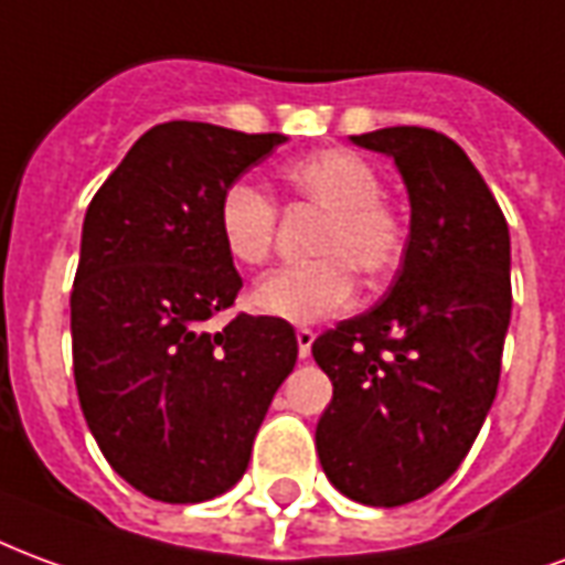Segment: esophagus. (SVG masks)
<instances>
[{
  "label": "esophagus",
  "mask_w": 565,
  "mask_h": 565,
  "mask_svg": "<svg viewBox=\"0 0 565 565\" xmlns=\"http://www.w3.org/2000/svg\"><path fill=\"white\" fill-rule=\"evenodd\" d=\"M295 337H298V355L310 358L312 343H316V333H312L310 328H298V333H295Z\"/></svg>",
  "instance_id": "esophagus-1"
}]
</instances>
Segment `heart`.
Listing matches in <instances>:
<instances>
[{
  "label": "heart",
  "mask_w": 565,
  "mask_h": 565,
  "mask_svg": "<svg viewBox=\"0 0 565 565\" xmlns=\"http://www.w3.org/2000/svg\"><path fill=\"white\" fill-rule=\"evenodd\" d=\"M286 186L328 210L316 241L319 262L279 267L255 282L253 310L288 324H312L343 312L355 300V274L379 282L401 265L406 228L397 210L382 201L385 183L373 164L349 150H312L282 168ZM225 253L237 265H265L277 234V207L249 180L225 189L216 210Z\"/></svg>",
  "instance_id": "b5f03b06"
}]
</instances>
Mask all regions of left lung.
Returning a JSON list of instances; mask_svg holds the SVG:
<instances>
[{
	"instance_id": "1",
	"label": "left lung",
	"mask_w": 565,
	"mask_h": 565,
	"mask_svg": "<svg viewBox=\"0 0 565 565\" xmlns=\"http://www.w3.org/2000/svg\"><path fill=\"white\" fill-rule=\"evenodd\" d=\"M349 141L394 159L409 237L376 307L312 343L333 382L316 451L343 497L394 509L451 479L491 413L512 319V243L497 198L451 138L391 126Z\"/></svg>"
}]
</instances>
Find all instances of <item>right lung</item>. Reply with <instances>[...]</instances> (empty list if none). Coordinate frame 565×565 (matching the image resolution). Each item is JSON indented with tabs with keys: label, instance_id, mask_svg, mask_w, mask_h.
Masks as SVG:
<instances>
[{
	"label": "right lung",
	"instance_id": "add662e5",
	"mask_svg": "<svg viewBox=\"0 0 565 565\" xmlns=\"http://www.w3.org/2000/svg\"><path fill=\"white\" fill-rule=\"evenodd\" d=\"M286 141L162 122L86 207L72 288L74 385L105 460L152 500L232 491L298 361L295 328L270 316L210 328L243 286L216 228L222 192Z\"/></svg>",
	"mask_w": 565,
	"mask_h": 565
}]
</instances>
